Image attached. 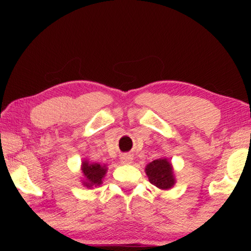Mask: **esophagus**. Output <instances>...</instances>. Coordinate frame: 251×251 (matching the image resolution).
<instances>
[{"label":"esophagus","mask_w":251,"mask_h":251,"mask_svg":"<svg viewBox=\"0 0 251 251\" xmlns=\"http://www.w3.org/2000/svg\"><path fill=\"white\" fill-rule=\"evenodd\" d=\"M131 160H133V158H131L130 155H128V154H124L121 157L122 164H130Z\"/></svg>","instance_id":"esophagus-1"}]
</instances>
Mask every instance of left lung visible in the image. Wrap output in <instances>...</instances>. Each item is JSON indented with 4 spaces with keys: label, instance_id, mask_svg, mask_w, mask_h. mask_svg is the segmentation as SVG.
Instances as JSON below:
<instances>
[{
    "label": "left lung",
    "instance_id": "left-lung-1",
    "mask_svg": "<svg viewBox=\"0 0 251 251\" xmlns=\"http://www.w3.org/2000/svg\"><path fill=\"white\" fill-rule=\"evenodd\" d=\"M145 171L150 181L159 189H169L175 184L172 165L168 163L166 158L151 161L147 165Z\"/></svg>",
    "mask_w": 251,
    "mask_h": 251
}]
</instances>
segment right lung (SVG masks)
<instances>
[{
  "label": "right lung",
  "mask_w": 251,
  "mask_h": 251,
  "mask_svg": "<svg viewBox=\"0 0 251 251\" xmlns=\"http://www.w3.org/2000/svg\"><path fill=\"white\" fill-rule=\"evenodd\" d=\"M82 172L86 178L84 185L86 187H93L101 184V178L105 176L106 168L105 166H100V164H88L87 161H84Z\"/></svg>",
  "instance_id": "1"
}]
</instances>
